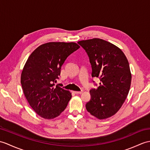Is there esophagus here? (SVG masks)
Here are the masks:
<instances>
[{
  "instance_id": "1",
  "label": "esophagus",
  "mask_w": 150,
  "mask_h": 150,
  "mask_svg": "<svg viewBox=\"0 0 150 150\" xmlns=\"http://www.w3.org/2000/svg\"><path fill=\"white\" fill-rule=\"evenodd\" d=\"M74 93L75 94H81L82 93V91H74Z\"/></svg>"
}]
</instances>
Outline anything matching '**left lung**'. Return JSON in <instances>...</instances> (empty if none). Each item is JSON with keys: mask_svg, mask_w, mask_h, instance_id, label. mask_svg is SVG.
Wrapping results in <instances>:
<instances>
[{"mask_svg": "<svg viewBox=\"0 0 150 150\" xmlns=\"http://www.w3.org/2000/svg\"><path fill=\"white\" fill-rule=\"evenodd\" d=\"M92 67L93 77L100 86L90 90L91 98L87 110L99 120L112 116L120 109L130 88L132 74L127 59L120 48L99 38L80 41Z\"/></svg>", "mask_w": 150, "mask_h": 150, "instance_id": "8db88e82", "label": "left lung"}]
</instances>
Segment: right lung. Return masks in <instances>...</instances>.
Returning a JSON list of instances; mask_svg holds the SVG:
<instances>
[{
    "label": "right lung",
    "instance_id": "right-lung-1",
    "mask_svg": "<svg viewBox=\"0 0 150 150\" xmlns=\"http://www.w3.org/2000/svg\"><path fill=\"white\" fill-rule=\"evenodd\" d=\"M80 48L74 42H49L34 50L21 74V84L30 106L41 117L51 120L67 107L71 93L54 86L65 60Z\"/></svg>",
    "mask_w": 150,
    "mask_h": 150
}]
</instances>
